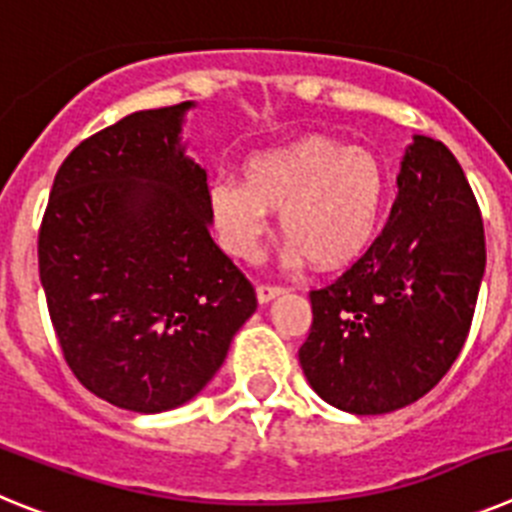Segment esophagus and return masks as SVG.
Returning a JSON list of instances; mask_svg holds the SVG:
<instances>
[{"label": "esophagus", "instance_id": "1", "mask_svg": "<svg viewBox=\"0 0 512 512\" xmlns=\"http://www.w3.org/2000/svg\"><path fill=\"white\" fill-rule=\"evenodd\" d=\"M279 295H284L282 287H269V284H261V287H256V300H259V305H269V302L277 300Z\"/></svg>", "mask_w": 512, "mask_h": 512}]
</instances>
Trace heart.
<instances>
[{"instance_id": "1", "label": "heart", "mask_w": 512, "mask_h": 512, "mask_svg": "<svg viewBox=\"0 0 512 512\" xmlns=\"http://www.w3.org/2000/svg\"><path fill=\"white\" fill-rule=\"evenodd\" d=\"M384 202L382 161L369 148L320 133L253 153L243 164V182L217 176L207 187L210 220L235 259L259 256L269 212H279L289 269L307 259L320 271L354 264L374 241Z\"/></svg>"}]
</instances>
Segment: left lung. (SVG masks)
I'll use <instances>...</instances> for the list:
<instances>
[{
	"label": "left lung",
	"mask_w": 512,
	"mask_h": 512,
	"mask_svg": "<svg viewBox=\"0 0 512 512\" xmlns=\"http://www.w3.org/2000/svg\"><path fill=\"white\" fill-rule=\"evenodd\" d=\"M485 228L454 153L413 135L382 235L310 292L307 382L351 415H384L431 392L467 341L485 277Z\"/></svg>",
	"instance_id": "8db88e82"
}]
</instances>
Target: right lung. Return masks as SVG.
<instances>
[{
    "label": "right lung",
    "mask_w": 512,
    "mask_h": 512,
    "mask_svg": "<svg viewBox=\"0 0 512 512\" xmlns=\"http://www.w3.org/2000/svg\"><path fill=\"white\" fill-rule=\"evenodd\" d=\"M194 102L140 110L69 153L38 235L66 364L130 413L205 390L256 292L210 238L207 174L182 138Z\"/></svg>",
    "instance_id": "add662e5"
}]
</instances>
